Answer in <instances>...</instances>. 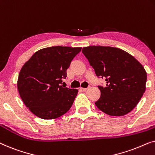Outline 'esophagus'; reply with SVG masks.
Here are the masks:
<instances>
[{"label":"esophagus","instance_id":"obj_1","mask_svg":"<svg viewBox=\"0 0 155 155\" xmlns=\"http://www.w3.org/2000/svg\"><path fill=\"white\" fill-rule=\"evenodd\" d=\"M80 89H81V90H83V91H86L87 90V88H84V87H81Z\"/></svg>","mask_w":155,"mask_h":155}]
</instances>
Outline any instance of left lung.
<instances>
[{"instance_id": "obj_1", "label": "left lung", "mask_w": 155, "mask_h": 155, "mask_svg": "<svg viewBox=\"0 0 155 155\" xmlns=\"http://www.w3.org/2000/svg\"><path fill=\"white\" fill-rule=\"evenodd\" d=\"M87 58L98 78H104L106 86L98 85L101 96L95 105L110 116H124L130 112L145 92L147 73L133 56L110 46L84 47Z\"/></svg>"}]
</instances>
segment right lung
Listing matches in <instances>:
<instances>
[{"instance_id":"right-lung-1","label":"right lung","mask_w":155,"mask_h":155,"mask_svg":"<svg viewBox=\"0 0 155 155\" xmlns=\"http://www.w3.org/2000/svg\"><path fill=\"white\" fill-rule=\"evenodd\" d=\"M81 47L51 46L38 51L23 65L18 89L25 106L42 119L65 114L78 94L76 89L61 85L66 71Z\"/></svg>"}]
</instances>
